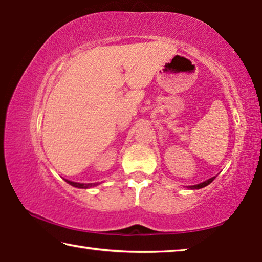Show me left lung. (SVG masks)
<instances>
[{
    "label": "left lung",
    "instance_id": "obj_1",
    "mask_svg": "<svg viewBox=\"0 0 262 262\" xmlns=\"http://www.w3.org/2000/svg\"><path fill=\"white\" fill-rule=\"evenodd\" d=\"M214 179H215V177H212V178L208 179V180H206V181H203V183H201V184H198V185H194V186H187V187L190 188V189H199V188L206 187V186L209 185Z\"/></svg>",
    "mask_w": 262,
    "mask_h": 262
}]
</instances>
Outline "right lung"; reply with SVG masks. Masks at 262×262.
<instances>
[{"instance_id": "1", "label": "right lung", "mask_w": 262, "mask_h": 262, "mask_svg": "<svg viewBox=\"0 0 262 262\" xmlns=\"http://www.w3.org/2000/svg\"><path fill=\"white\" fill-rule=\"evenodd\" d=\"M69 185L74 186V187H78V188H90V187H94V186H97L98 184H79V183H74V181H70V180H66Z\"/></svg>"}]
</instances>
